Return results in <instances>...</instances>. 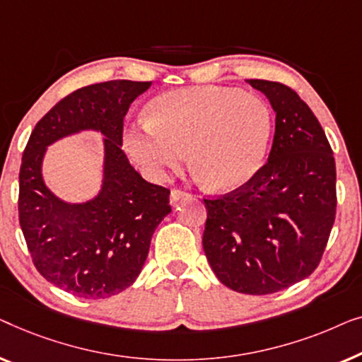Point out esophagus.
Masks as SVG:
<instances>
[{"label": "esophagus", "instance_id": "esophagus-1", "mask_svg": "<svg viewBox=\"0 0 362 362\" xmlns=\"http://www.w3.org/2000/svg\"><path fill=\"white\" fill-rule=\"evenodd\" d=\"M187 197H190L187 192H183V190H172L170 192V203L175 206L177 203H179V200H182V198H187Z\"/></svg>", "mask_w": 362, "mask_h": 362}]
</instances>
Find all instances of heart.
Instances as JSON below:
<instances>
[{
	"instance_id": "obj_1",
	"label": "heart",
	"mask_w": 362,
	"mask_h": 362,
	"mask_svg": "<svg viewBox=\"0 0 362 362\" xmlns=\"http://www.w3.org/2000/svg\"><path fill=\"white\" fill-rule=\"evenodd\" d=\"M124 136L142 172L162 180L185 162L213 190H234L261 170L272 137L271 108L241 90L205 86L167 91Z\"/></svg>"
}]
</instances>
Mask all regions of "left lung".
<instances>
[{
  "label": "left lung",
  "instance_id": "1",
  "mask_svg": "<svg viewBox=\"0 0 362 362\" xmlns=\"http://www.w3.org/2000/svg\"><path fill=\"white\" fill-rule=\"evenodd\" d=\"M247 83L276 113L272 149L247 183L203 200V251L226 287L267 295L308 277L322 261L336 215V165L322 124L292 88Z\"/></svg>",
  "mask_w": 362,
  "mask_h": 362
}]
</instances>
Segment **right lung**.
<instances>
[{"label": "right lung", "mask_w": 362, "mask_h": 362, "mask_svg": "<svg viewBox=\"0 0 362 362\" xmlns=\"http://www.w3.org/2000/svg\"><path fill=\"white\" fill-rule=\"evenodd\" d=\"M151 81L111 80L75 90L30 132L19 170V225L45 281L80 298H108L134 284L159 223L172 211L170 190L147 182L121 149L123 119ZM80 130L105 136L104 182L83 204L60 201L45 185L47 147Z\"/></svg>", "instance_id": "right-lung-1"}]
</instances>
